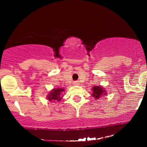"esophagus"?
<instances>
[{"instance_id": "34e87169", "label": "esophagus", "mask_w": 147, "mask_h": 147, "mask_svg": "<svg viewBox=\"0 0 147 147\" xmlns=\"http://www.w3.org/2000/svg\"><path fill=\"white\" fill-rule=\"evenodd\" d=\"M74 85H75V86H78V85H79L80 83H79V82L75 81V82H74Z\"/></svg>"}]
</instances>
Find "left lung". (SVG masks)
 <instances>
[{"instance_id":"8db88e82","label":"left lung","mask_w":147,"mask_h":147,"mask_svg":"<svg viewBox=\"0 0 147 147\" xmlns=\"http://www.w3.org/2000/svg\"><path fill=\"white\" fill-rule=\"evenodd\" d=\"M92 90H93V93H92V96L95 98L96 100L99 99L102 96L106 95V94H107L105 90H104V88L100 86H94L93 88H92Z\"/></svg>"}]
</instances>
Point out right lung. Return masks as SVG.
<instances>
[{
	"label": "right lung",
	"instance_id": "1",
	"mask_svg": "<svg viewBox=\"0 0 147 147\" xmlns=\"http://www.w3.org/2000/svg\"><path fill=\"white\" fill-rule=\"evenodd\" d=\"M64 91H65V90L63 89V88H54L53 90H52L49 92L47 96V98L49 101L59 102L62 98V96H61V94Z\"/></svg>",
	"mask_w": 147,
	"mask_h": 147
}]
</instances>
